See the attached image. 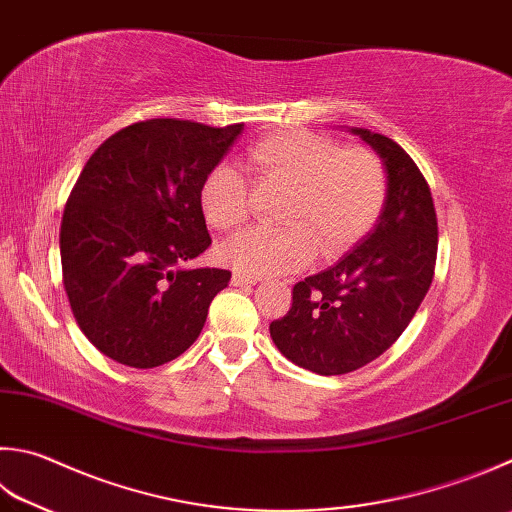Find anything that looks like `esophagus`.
I'll return each mask as SVG.
<instances>
[{"instance_id": "34e87169", "label": "esophagus", "mask_w": 512, "mask_h": 512, "mask_svg": "<svg viewBox=\"0 0 512 512\" xmlns=\"http://www.w3.org/2000/svg\"><path fill=\"white\" fill-rule=\"evenodd\" d=\"M231 283H234L236 287H243V285H256L258 283V278L256 276H249V274H245V272H234V276H231Z\"/></svg>"}]
</instances>
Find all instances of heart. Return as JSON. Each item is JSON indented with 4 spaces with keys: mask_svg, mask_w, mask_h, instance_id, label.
Here are the masks:
<instances>
[{
    "mask_svg": "<svg viewBox=\"0 0 512 512\" xmlns=\"http://www.w3.org/2000/svg\"><path fill=\"white\" fill-rule=\"evenodd\" d=\"M247 160L258 176L289 185L278 214L283 227H252L220 247V258L249 276L296 272L316 247L323 256L345 252L383 207V165L368 149H341L318 133L283 129L252 144ZM200 209L218 231L243 225L249 214L243 171L229 162L211 169L200 185Z\"/></svg>",
    "mask_w": 512,
    "mask_h": 512,
    "instance_id": "obj_1",
    "label": "heart"
}]
</instances>
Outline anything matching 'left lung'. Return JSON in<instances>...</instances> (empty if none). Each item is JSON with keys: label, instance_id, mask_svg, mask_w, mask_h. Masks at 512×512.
<instances>
[{"label": "left lung", "instance_id": "left-lung-1", "mask_svg": "<svg viewBox=\"0 0 512 512\" xmlns=\"http://www.w3.org/2000/svg\"><path fill=\"white\" fill-rule=\"evenodd\" d=\"M350 131L383 162L381 214L339 263L296 283L289 312L269 325L289 361L323 376L354 372L388 350L417 314L437 263V214L423 173L394 140Z\"/></svg>", "mask_w": 512, "mask_h": 512}]
</instances>
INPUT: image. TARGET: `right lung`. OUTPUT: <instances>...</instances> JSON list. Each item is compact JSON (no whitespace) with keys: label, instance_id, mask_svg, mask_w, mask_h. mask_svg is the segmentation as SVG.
Wrapping results in <instances>:
<instances>
[{"label":"right lung","instance_id":"add662e5","mask_svg":"<svg viewBox=\"0 0 512 512\" xmlns=\"http://www.w3.org/2000/svg\"><path fill=\"white\" fill-rule=\"evenodd\" d=\"M245 124L153 118L104 140L64 207L62 278L77 325L129 368L189 350L231 272L189 269L211 245L200 185Z\"/></svg>","mask_w":512,"mask_h":512}]
</instances>
